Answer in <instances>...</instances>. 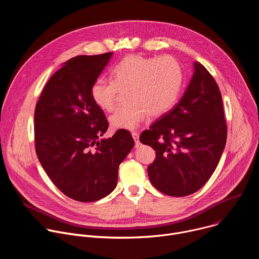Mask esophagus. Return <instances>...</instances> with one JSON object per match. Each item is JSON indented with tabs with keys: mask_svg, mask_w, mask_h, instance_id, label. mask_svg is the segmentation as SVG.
<instances>
[{
	"mask_svg": "<svg viewBox=\"0 0 259 259\" xmlns=\"http://www.w3.org/2000/svg\"><path fill=\"white\" fill-rule=\"evenodd\" d=\"M132 134V137H133V139H134V141H135V146L136 147H138L139 146V134L137 133V132H132L131 133Z\"/></svg>",
	"mask_w": 259,
	"mask_h": 259,
	"instance_id": "obj_1",
	"label": "esophagus"
}]
</instances>
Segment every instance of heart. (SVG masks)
I'll return each instance as SVG.
<instances>
[{
    "mask_svg": "<svg viewBox=\"0 0 259 259\" xmlns=\"http://www.w3.org/2000/svg\"><path fill=\"white\" fill-rule=\"evenodd\" d=\"M113 81L97 79L91 86L96 106L110 112L119 91L125 92L122 107L109 117L115 130H134L147 116L160 117L176 103L183 83L180 64L171 56L146 57L131 54L110 70Z\"/></svg>",
    "mask_w": 259,
    "mask_h": 259,
    "instance_id": "obj_1",
    "label": "heart"
}]
</instances>
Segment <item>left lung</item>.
Masks as SVG:
<instances>
[{
    "mask_svg": "<svg viewBox=\"0 0 259 259\" xmlns=\"http://www.w3.org/2000/svg\"><path fill=\"white\" fill-rule=\"evenodd\" d=\"M227 131L219 88L206 67L195 61L179 102L139 137L156 151L147 168L153 186L172 197L199 191L219 163Z\"/></svg>",
    "mask_w": 259,
    "mask_h": 259,
    "instance_id": "obj_1",
    "label": "left lung"
}]
</instances>
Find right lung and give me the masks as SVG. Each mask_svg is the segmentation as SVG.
<instances>
[{
	"label": "right lung",
	"mask_w": 259,
	"mask_h": 259,
	"mask_svg": "<svg viewBox=\"0 0 259 259\" xmlns=\"http://www.w3.org/2000/svg\"><path fill=\"white\" fill-rule=\"evenodd\" d=\"M112 56L108 52L67 60L35 105L36 156L55 186L79 202L100 200L115 190L119 166L134 146L127 130L98 140L108 123L90 90Z\"/></svg>",
	"instance_id": "right-lung-1"
}]
</instances>
